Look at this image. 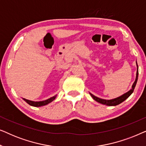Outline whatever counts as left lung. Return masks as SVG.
I'll list each match as a JSON object with an SVG mask.
<instances>
[{
    "mask_svg": "<svg viewBox=\"0 0 146 146\" xmlns=\"http://www.w3.org/2000/svg\"><path fill=\"white\" fill-rule=\"evenodd\" d=\"M137 73H136V78H135V80L134 82V83L133 84L132 87H131V89L129 91L127 92L124 94H123L122 96H119L118 98H115V99H112V100L101 99V98H98L96 96H95L92 94H90L91 96L93 98V99L94 100L102 104H104V105H106V106H111L118 105V104H121V102H123V101L125 100H126L127 98H128L129 96H130L131 94L133 93V90H134L135 87V85H136V83H137V78H138V66H137Z\"/></svg>",
    "mask_w": 146,
    "mask_h": 146,
    "instance_id": "8db88e82",
    "label": "left lung"
}]
</instances>
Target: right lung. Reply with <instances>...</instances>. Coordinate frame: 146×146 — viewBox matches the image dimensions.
Segmentation results:
<instances>
[{"label": "right lung", "instance_id": "1", "mask_svg": "<svg viewBox=\"0 0 146 146\" xmlns=\"http://www.w3.org/2000/svg\"><path fill=\"white\" fill-rule=\"evenodd\" d=\"M56 96H54L52 97V98H50L46 100H44V101H40V102L31 101V100H27V99H25V98H23V100L29 104V105L32 106L40 107V106H42L47 105L48 104L50 103L51 102H52L56 98Z\"/></svg>", "mask_w": 146, "mask_h": 146}]
</instances>
